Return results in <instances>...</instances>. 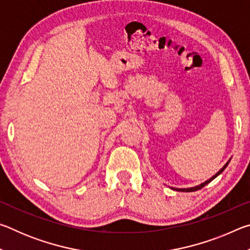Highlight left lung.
Segmentation results:
<instances>
[{"label": "left lung", "instance_id": "obj_1", "mask_svg": "<svg viewBox=\"0 0 250 250\" xmlns=\"http://www.w3.org/2000/svg\"><path fill=\"white\" fill-rule=\"evenodd\" d=\"M229 161H230V159H229ZM229 161H228V162L225 164V166H224L222 168H221V170H219L217 173H216V174H215L214 176H211L210 177V179L209 180H207V181H205L204 182V183H202V184H200V185H197V186H194V188H172V189H174V191H179V192H194V191H197V189H201L202 188H204V186L205 185H207V184H208L209 183V182H211V181H213L214 179H215V177H217L219 174H221V173L224 171V170H225V168L227 167V166H228V164H229Z\"/></svg>", "mask_w": 250, "mask_h": 250}]
</instances>
